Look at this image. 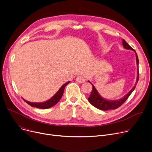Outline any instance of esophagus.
Returning <instances> with one entry per match:
<instances>
[{
    "mask_svg": "<svg viewBox=\"0 0 152 152\" xmlns=\"http://www.w3.org/2000/svg\"><path fill=\"white\" fill-rule=\"evenodd\" d=\"M76 80H77V82L81 83H84V82H86L85 78L83 76H82V75L78 76V77H77V78H76Z\"/></svg>",
    "mask_w": 152,
    "mask_h": 152,
    "instance_id": "esophagus-1",
    "label": "esophagus"
}]
</instances>
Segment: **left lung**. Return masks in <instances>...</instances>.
<instances>
[{
	"mask_svg": "<svg viewBox=\"0 0 152 152\" xmlns=\"http://www.w3.org/2000/svg\"><path fill=\"white\" fill-rule=\"evenodd\" d=\"M123 46L125 49L130 50L134 51L135 52L136 58V62H137V74L136 83L135 85L133 86V88L125 96H124L122 98H121V99H118V100H108V99H104V98L102 97L99 94V93H98V91H97L95 86L91 83V85L93 86V90L91 93V94H90V97H88V101L90 102V103L91 105H93L94 107H95L96 108L99 109V110H109L116 109H117L118 107H119L120 106H121L124 102H125L127 100V99L129 97V96L131 95L132 92L134 90V89H135L136 86V84H137L138 80H139V68H138L139 59H138L137 53L135 51V50H134L124 39H123ZM88 82L91 83V82L89 81V80Z\"/></svg>",
	"mask_w": 152,
	"mask_h": 152,
	"instance_id": "obj_1",
	"label": "left lung"
}]
</instances>
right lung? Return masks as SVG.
Segmentation results:
<instances>
[{"mask_svg":"<svg viewBox=\"0 0 152 152\" xmlns=\"http://www.w3.org/2000/svg\"><path fill=\"white\" fill-rule=\"evenodd\" d=\"M69 83H70V81L64 83L63 85H62V86L59 88V90L57 91V93L54 96H53L51 98H50V99H48L46 101H45V102H29L28 101H26L24 99H23L27 104H28L31 107H37V108L43 109H46L50 108V107H51L56 105L59 102V101L61 99V98L62 96V94H63L65 87Z\"/></svg>","mask_w":152,"mask_h":152,"instance_id":"add662e5","label":"right lung"}]
</instances>
